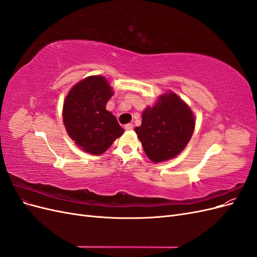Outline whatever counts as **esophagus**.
I'll use <instances>...</instances> for the list:
<instances>
[{"label":"esophagus","mask_w":257,"mask_h":257,"mask_svg":"<svg viewBox=\"0 0 257 257\" xmlns=\"http://www.w3.org/2000/svg\"><path fill=\"white\" fill-rule=\"evenodd\" d=\"M124 128H125L126 131H132L134 128V124L133 123H127V124H125V125H124Z\"/></svg>","instance_id":"obj_1"}]
</instances>
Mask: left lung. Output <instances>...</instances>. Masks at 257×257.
Masks as SVG:
<instances>
[{
  "label": "left lung",
  "instance_id": "1",
  "mask_svg": "<svg viewBox=\"0 0 257 257\" xmlns=\"http://www.w3.org/2000/svg\"><path fill=\"white\" fill-rule=\"evenodd\" d=\"M195 127L194 115L173 92L160 96L143 112L142 125L135 128L147 157L159 163L173 159L188 145Z\"/></svg>",
  "mask_w": 257,
  "mask_h": 257
}]
</instances>
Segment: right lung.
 <instances>
[{
  "label": "right lung",
  "mask_w": 257,
  "mask_h": 257,
  "mask_svg": "<svg viewBox=\"0 0 257 257\" xmlns=\"http://www.w3.org/2000/svg\"><path fill=\"white\" fill-rule=\"evenodd\" d=\"M112 95L102 76H91L77 83L67 94L63 121L67 134L85 152L99 155L109 148L124 130L115 116L106 110Z\"/></svg>",
  "instance_id": "1"
}]
</instances>
